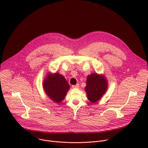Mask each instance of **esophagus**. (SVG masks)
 <instances>
[{
  "mask_svg": "<svg viewBox=\"0 0 148 148\" xmlns=\"http://www.w3.org/2000/svg\"><path fill=\"white\" fill-rule=\"evenodd\" d=\"M72 87L73 88H78V87H79V84H76V85H74V86H72Z\"/></svg>",
  "mask_w": 148,
  "mask_h": 148,
  "instance_id": "esophagus-1",
  "label": "esophagus"
}]
</instances>
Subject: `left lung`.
<instances>
[{"label":"left lung","mask_w":148,"mask_h":148,"mask_svg":"<svg viewBox=\"0 0 148 148\" xmlns=\"http://www.w3.org/2000/svg\"><path fill=\"white\" fill-rule=\"evenodd\" d=\"M87 86L85 90L87 97L91 103L97 102L106 92L107 81L104 77L92 73L89 75L87 79Z\"/></svg>","instance_id":"obj_1"}]
</instances>
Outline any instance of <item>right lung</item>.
I'll use <instances>...</instances> for the list:
<instances>
[{"label": "right lung", "instance_id": "1", "mask_svg": "<svg viewBox=\"0 0 148 148\" xmlns=\"http://www.w3.org/2000/svg\"><path fill=\"white\" fill-rule=\"evenodd\" d=\"M43 87L47 95L56 102H60L64 99L70 88L65 78L58 73L49 75L45 80Z\"/></svg>", "mask_w": 148, "mask_h": 148}]
</instances>
